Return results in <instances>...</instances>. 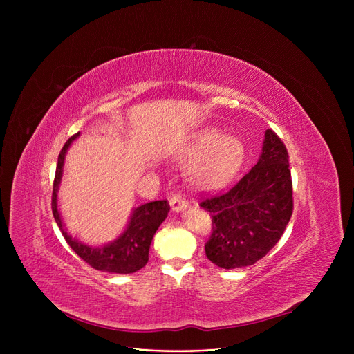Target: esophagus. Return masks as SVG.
Here are the masks:
<instances>
[{
	"instance_id": "esophagus-1",
	"label": "esophagus",
	"mask_w": 354,
	"mask_h": 354,
	"mask_svg": "<svg viewBox=\"0 0 354 354\" xmlns=\"http://www.w3.org/2000/svg\"><path fill=\"white\" fill-rule=\"evenodd\" d=\"M169 203H171V208L174 212H179V211H183L188 208V202L185 201L182 198V195L176 194V195H172L171 199H169Z\"/></svg>"
}]
</instances>
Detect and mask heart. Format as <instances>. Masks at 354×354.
Here are the masks:
<instances>
[{"mask_svg":"<svg viewBox=\"0 0 354 354\" xmlns=\"http://www.w3.org/2000/svg\"><path fill=\"white\" fill-rule=\"evenodd\" d=\"M178 159L189 163L188 178L201 189L228 185L245 160V145L238 136L224 135L218 127H202L179 149Z\"/></svg>","mask_w":354,"mask_h":354,"instance_id":"heart-1","label":"heart"}]
</instances>
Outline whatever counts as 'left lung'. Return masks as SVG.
<instances>
[{"mask_svg": "<svg viewBox=\"0 0 354 354\" xmlns=\"http://www.w3.org/2000/svg\"><path fill=\"white\" fill-rule=\"evenodd\" d=\"M212 216L205 252L215 266H252L278 243L292 215V182L287 147L267 129L257 165L236 185L203 199Z\"/></svg>", "mask_w": 354, "mask_h": 354, "instance_id": "obj_1", "label": "left lung"}]
</instances>
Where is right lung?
I'll use <instances>...</instances> for the list:
<instances>
[{
    "label": "right lung",
    "instance_id": "obj_1",
    "mask_svg": "<svg viewBox=\"0 0 354 354\" xmlns=\"http://www.w3.org/2000/svg\"><path fill=\"white\" fill-rule=\"evenodd\" d=\"M80 133L73 135L63 146L59 155L57 167H55V176L53 183V196H51V209L55 222L67 241L71 250L76 252L83 261L90 267L99 271L115 272V274H132L146 266L149 259V248L153 239V235L159 225L165 221L171 207L166 201H153L147 202L133 209L130 215V221L126 230L111 243L102 247H90L83 244L82 241L71 238L64 230L60 212L57 209V192L59 185L63 176L64 158L70 145L74 139H77Z\"/></svg>",
    "mask_w": 354,
    "mask_h": 354
}]
</instances>
